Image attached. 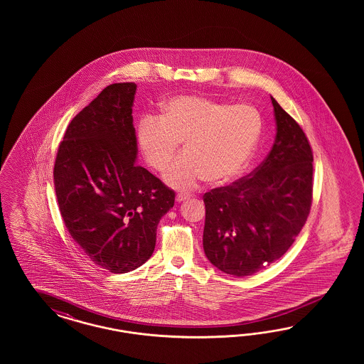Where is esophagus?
I'll return each instance as SVG.
<instances>
[{
	"instance_id": "34e87169",
	"label": "esophagus",
	"mask_w": 364,
	"mask_h": 364,
	"mask_svg": "<svg viewBox=\"0 0 364 364\" xmlns=\"http://www.w3.org/2000/svg\"><path fill=\"white\" fill-rule=\"evenodd\" d=\"M189 198H191V195H188V193H178L176 196V201L177 203H181V201H184V200Z\"/></svg>"
}]
</instances>
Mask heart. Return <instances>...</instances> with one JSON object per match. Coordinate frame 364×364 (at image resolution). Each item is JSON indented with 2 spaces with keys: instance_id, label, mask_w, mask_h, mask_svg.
Listing matches in <instances>:
<instances>
[{
  "instance_id": "obj_1",
  "label": "heart",
  "mask_w": 364,
  "mask_h": 364,
  "mask_svg": "<svg viewBox=\"0 0 364 364\" xmlns=\"http://www.w3.org/2000/svg\"><path fill=\"white\" fill-rule=\"evenodd\" d=\"M262 113L250 104L235 105L195 95L163 104L157 119L145 114L136 129V144L146 166L166 171L169 187L189 191L203 180L224 184L239 176L252 160L263 134Z\"/></svg>"
}]
</instances>
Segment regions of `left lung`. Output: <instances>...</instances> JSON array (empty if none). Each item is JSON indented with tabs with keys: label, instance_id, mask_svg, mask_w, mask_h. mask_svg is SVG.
I'll return each mask as SVG.
<instances>
[{
	"label": "left lung",
	"instance_id": "obj_1",
	"mask_svg": "<svg viewBox=\"0 0 364 364\" xmlns=\"http://www.w3.org/2000/svg\"><path fill=\"white\" fill-rule=\"evenodd\" d=\"M275 143L247 177L204 195L203 247L212 264L250 276L286 254L307 220L314 156L298 122L274 97Z\"/></svg>",
	"mask_w": 364,
	"mask_h": 364
}]
</instances>
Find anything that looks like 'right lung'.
Returning <instances> with one entry per match:
<instances>
[{
    "label": "right lung",
    "instance_id": "add662e5",
    "mask_svg": "<svg viewBox=\"0 0 364 364\" xmlns=\"http://www.w3.org/2000/svg\"><path fill=\"white\" fill-rule=\"evenodd\" d=\"M137 85L112 84L66 128L55 191L66 230L89 259L125 274L154 254L160 219L175 192L137 166L132 107Z\"/></svg>",
    "mask_w": 364,
    "mask_h": 364
}]
</instances>
